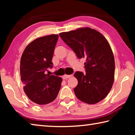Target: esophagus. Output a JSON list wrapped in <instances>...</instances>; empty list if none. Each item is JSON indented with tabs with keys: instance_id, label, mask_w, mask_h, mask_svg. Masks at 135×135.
I'll list each match as a JSON object with an SVG mask.
<instances>
[{
	"instance_id": "esophagus-1",
	"label": "esophagus",
	"mask_w": 135,
	"mask_h": 135,
	"mask_svg": "<svg viewBox=\"0 0 135 135\" xmlns=\"http://www.w3.org/2000/svg\"><path fill=\"white\" fill-rule=\"evenodd\" d=\"M71 76H73V75L71 74V75H64V76H63V79H68V78H70V77H71Z\"/></svg>"
}]
</instances>
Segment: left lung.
<instances>
[{"mask_svg": "<svg viewBox=\"0 0 135 135\" xmlns=\"http://www.w3.org/2000/svg\"><path fill=\"white\" fill-rule=\"evenodd\" d=\"M59 36L77 58H86L85 74L76 71L74 74L78 80L74 89L77 98L89 104L104 99L113 86L115 72L114 55L108 41L89 27L63 32Z\"/></svg>", "mask_w": 135, "mask_h": 135, "instance_id": "left-lung-1", "label": "left lung"}]
</instances>
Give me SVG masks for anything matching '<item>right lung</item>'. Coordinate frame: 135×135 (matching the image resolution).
Returning a JSON list of instances; mask_svg holds the SVG:
<instances>
[{"label": "right lung", "mask_w": 135, "mask_h": 135, "mask_svg": "<svg viewBox=\"0 0 135 135\" xmlns=\"http://www.w3.org/2000/svg\"><path fill=\"white\" fill-rule=\"evenodd\" d=\"M58 35L39 37L27 45L20 62L21 80L27 97L35 103L46 105L56 99L62 79L46 74L52 62Z\"/></svg>", "instance_id": "obj_1"}]
</instances>
